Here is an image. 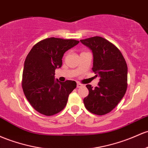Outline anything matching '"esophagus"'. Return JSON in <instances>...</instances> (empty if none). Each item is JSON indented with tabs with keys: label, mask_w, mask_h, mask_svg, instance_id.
I'll use <instances>...</instances> for the list:
<instances>
[{
	"label": "esophagus",
	"mask_w": 148,
	"mask_h": 148,
	"mask_svg": "<svg viewBox=\"0 0 148 148\" xmlns=\"http://www.w3.org/2000/svg\"><path fill=\"white\" fill-rule=\"evenodd\" d=\"M77 88H80V87H82L83 86V84H80V83H77Z\"/></svg>",
	"instance_id": "obj_1"
}]
</instances>
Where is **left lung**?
I'll return each mask as SVG.
<instances>
[{
	"instance_id": "obj_1",
	"label": "left lung",
	"mask_w": 148,
	"mask_h": 148,
	"mask_svg": "<svg viewBox=\"0 0 148 148\" xmlns=\"http://www.w3.org/2000/svg\"><path fill=\"white\" fill-rule=\"evenodd\" d=\"M92 50V70L100 77L98 86L93 88L86 85L89 90L84 99L86 108L97 115L106 114L121 101L127 89L128 68L120 50L108 40L94 36L80 40Z\"/></svg>"
}]
</instances>
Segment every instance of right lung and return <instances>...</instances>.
I'll return each instance as SVG.
<instances>
[{
	"instance_id": "add662e5",
	"label": "right lung",
	"mask_w": 148,
	"mask_h": 148,
	"mask_svg": "<svg viewBox=\"0 0 148 148\" xmlns=\"http://www.w3.org/2000/svg\"><path fill=\"white\" fill-rule=\"evenodd\" d=\"M79 40L45 38L33 46L24 62L22 88L29 103L37 112L52 116L65 108L69 95L77 87L74 81L55 79V71L62 64L64 53Z\"/></svg>"
}]
</instances>
